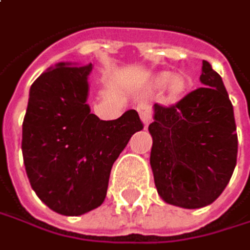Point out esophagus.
<instances>
[{"mask_svg": "<svg viewBox=\"0 0 250 250\" xmlns=\"http://www.w3.org/2000/svg\"><path fill=\"white\" fill-rule=\"evenodd\" d=\"M138 111H139V115H141L144 124H145V126H148V124L151 123V120H152V108L148 104H141L138 106Z\"/></svg>", "mask_w": 250, "mask_h": 250, "instance_id": "1", "label": "esophagus"}]
</instances>
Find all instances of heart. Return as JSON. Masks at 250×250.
I'll return each instance as SVG.
<instances>
[{
    "label": "heart",
    "mask_w": 250,
    "mask_h": 250,
    "mask_svg": "<svg viewBox=\"0 0 250 250\" xmlns=\"http://www.w3.org/2000/svg\"><path fill=\"white\" fill-rule=\"evenodd\" d=\"M168 83V90L173 93V95H179L180 92H183L185 89V80L183 77L180 76H171L170 73L167 71H163V73H158L154 80H152V84L155 87H163Z\"/></svg>",
    "instance_id": "obj_1"
}]
</instances>
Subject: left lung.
<instances>
[{
  "instance_id": "1",
  "label": "left lung",
  "mask_w": 250,
  "mask_h": 250,
  "mask_svg": "<svg viewBox=\"0 0 250 250\" xmlns=\"http://www.w3.org/2000/svg\"><path fill=\"white\" fill-rule=\"evenodd\" d=\"M204 86L176 105H154L151 168L164 202L186 209L211 205L237 161L233 105L221 76L202 61Z\"/></svg>"
}]
</instances>
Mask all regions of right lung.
Here are the masks:
<instances>
[{
	"label": "right lung",
	"mask_w": 250,
	"mask_h": 250,
	"mask_svg": "<svg viewBox=\"0 0 250 250\" xmlns=\"http://www.w3.org/2000/svg\"><path fill=\"white\" fill-rule=\"evenodd\" d=\"M92 64L58 62L30 86L21 151L38 198L52 211L76 217L98 208L114 161L132 135L144 129L129 109L104 121L86 104Z\"/></svg>",
	"instance_id": "right-lung-1"
}]
</instances>
